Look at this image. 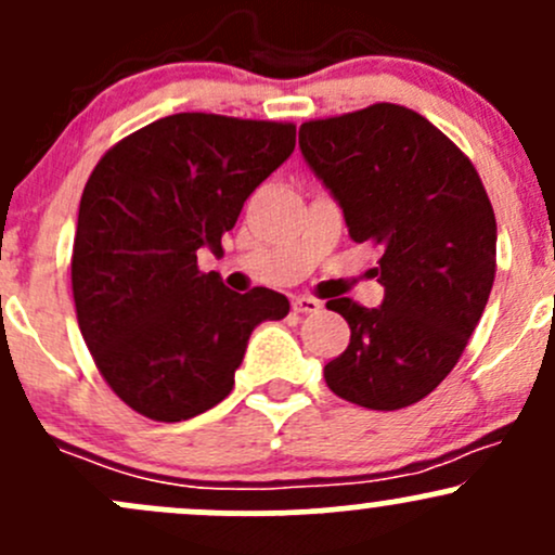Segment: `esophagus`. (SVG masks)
I'll return each instance as SVG.
<instances>
[{"instance_id": "34e87169", "label": "esophagus", "mask_w": 555, "mask_h": 555, "mask_svg": "<svg viewBox=\"0 0 555 555\" xmlns=\"http://www.w3.org/2000/svg\"><path fill=\"white\" fill-rule=\"evenodd\" d=\"M293 311L295 313H319L322 311V302L313 300V297L297 295V297H293Z\"/></svg>"}]
</instances>
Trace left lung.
I'll list each match as a JSON object with an SVG mask.
<instances>
[{"instance_id": "obj_1", "label": "left lung", "mask_w": 555, "mask_h": 555, "mask_svg": "<svg viewBox=\"0 0 555 555\" xmlns=\"http://www.w3.org/2000/svg\"><path fill=\"white\" fill-rule=\"evenodd\" d=\"M300 151L353 242L383 247L380 308L326 302L351 326V343L324 380L351 404L404 410L454 370L487 308L498 268L492 204L468 156L396 103L306 121Z\"/></svg>"}]
</instances>
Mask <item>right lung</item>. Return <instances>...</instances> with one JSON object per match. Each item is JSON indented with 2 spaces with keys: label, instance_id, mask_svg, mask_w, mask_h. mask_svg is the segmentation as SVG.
<instances>
[{
  "label": "right lung",
  "instance_id": "add662e5",
  "mask_svg": "<svg viewBox=\"0 0 555 555\" xmlns=\"http://www.w3.org/2000/svg\"><path fill=\"white\" fill-rule=\"evenodd\" d=\"M293 151L289 121L172 114L121 138L92 170L74 306L98 372L138 415L180 423L212 410L255 326L289 313L273 289L231 293L196 255L223 253L247 196Z\"/></svg>",
  "mask_w": 555,
  "mask_h": 555
}]
</instances>
